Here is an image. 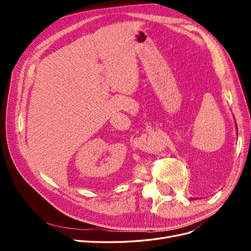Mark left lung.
Wrapping results in <instances>:
<instances>
[{
    "label": "left lung",
    "mask_w": 251,
    "mask_h": 251,
    "mask_svg": "<svg viewBox=\"0 0 251 251\" xmlns=\"http://www.w3.org/2000/svg\"><path fill=\"white\" fill-rule=\"evenodd\" d=\"M237 128H238V127H237Z\"/></svg>",
    "instance_id": "left-lung-1"
}]
</instances>
